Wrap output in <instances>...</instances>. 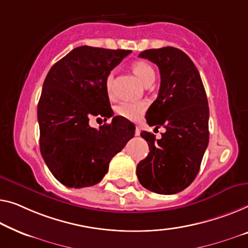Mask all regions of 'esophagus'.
I'll return each mask as SVG.
<instances>
[{
	"label": "esophagus",
	"instance_id": "esophagus-1",
	"mask_svg": "<svg viewBox=\"0 0 248 248\" xmlns=\"http://www.w3.org/2000/svg\"><path fill=\"white\" fill-rule=\"evenodd\" d=\"M135 134H136V136H139V135H140V129H139V127H136Z\"/></svg>",
	"mask_w": 248,
	"mask_h": 248
}]
</instances>
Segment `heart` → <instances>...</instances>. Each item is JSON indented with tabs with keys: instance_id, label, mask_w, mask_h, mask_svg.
Wrapping results in <instances>:
<instances>
[{
	"instance_id": "heart-1",
	"label": "heart",
	"mask_w": 248,
	"mask_h": 248,
	"mask_svg": "<svg viewBox=\"0 0 248 248\" xmlns=\"http://www.w3.org/2000/svg\"><path fill=\"white\" fill-rule=\"evenodd\" d=\"M131 70L135 75L138 77V79L143 84L153 83L155 80V70L149 62L145 60L135 61L131 64ZM112 83H113V73H109L106 78V90L109 97L112 95ZM147 108L146 102H123L120 106H118L117 112L119 116L125 118L129 120H137L141 117V114L145 112Z\"/></svg>"
}]
</instances>
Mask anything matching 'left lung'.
<instances>
[{"mask_svg": "<svg viewBox=\"0 0 248 248\" xmlns=\"http://www.w3.org/2000/svg\"><path fill=\"white\" fill-rule=\"evenodd\" d=\"M158 65L159 93L146 113L149 125H164L160 139L143 131L150 153L137 165V177L148 190L171 195L194 182L208 146L209 108L194 62L172 46L139 54Z\"/></svg>", "mask_w": 248, "mask_h": 248, "instance_id": "8db88e82", "label": "left lung"}]
</instances>
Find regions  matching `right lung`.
<instances>
[{"mask_svg":"<svg viewBox=\"0 0 248 248\" xmlns=\"http://www.w3.org/2000/svg\"><path fill=\"white\" fill-rule=\"evenodd\" d=\"M82 46L53 64L38 105L40 151L52 175L70 188L93 186L108 172L109 162L135 135V125L116 116L99 129L92 117H112L106 78L130 54Z\"/></svg>","mask_w":248,"mask_h":248,"instance_id":"add662e5","label":"right lung"}]
</instances>
